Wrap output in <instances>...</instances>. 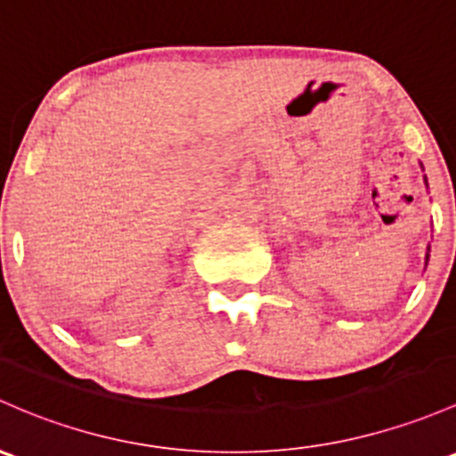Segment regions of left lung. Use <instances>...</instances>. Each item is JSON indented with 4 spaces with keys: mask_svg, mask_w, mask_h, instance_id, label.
Wrapping results in <instances>:
<instances>
[{
    "mask_svg": "<svg viewBox=\"0 0 456 456\" xmlns=\"http://www.w3.org/2000/svg\"><path fill=\"white\" fill-rule=\"evenodd\" d=\"M421 170H424V166H421ZM424 183H426V188H428V179H426V175H424ZM428 260H430V244H428V248H426V266H428Z\"/></svg>",
    "mask_w": 456,
    "mask_h": 456,
    "instance_id": "left-lung-1",
    "label": "left lung"
}]
</instances>
